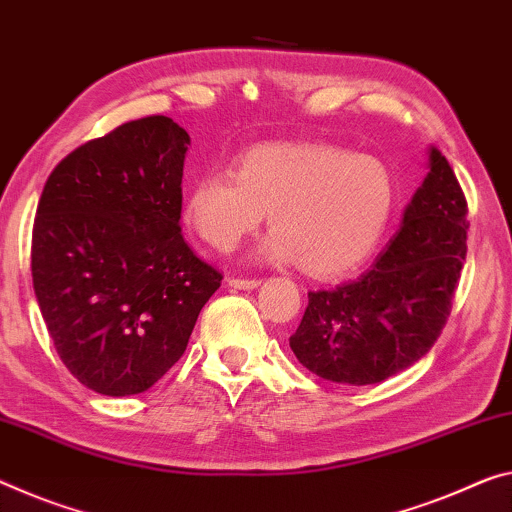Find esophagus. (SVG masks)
Here are the masks:
<instances>
[{"label":"esophagus","mask_w":512,"mask_h":512,"mask_svg":"<svg viewBox=\"0 0 512 512\" xmlns=\"http://www.w3.org/2000/svg\"><path fill=\"white\" fill-rule=\"evenodd\" d=\"M229 286L238 288V290H251L256 286H261V279H249V277H229Z\"/></svg>","instance_id":"obj_1"}]
</instances>
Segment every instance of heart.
<instances>
[{"instance_id":"heart-1","label":"heart","mask_w":512,"mask_h":512,"mask_svg":"<svg viewBox=\"0 0 512 512\" xmlns=\"http://www.w3.org/2000/svg\"><path fill=\"white\" fill-rule=\"evenodd\" d=\"M396 187L384 162L329 144H261L235 162L192 180L183 215L219 251H231L263 224L265 256L302 261L334 277L371 256L387 231Z\"/></svg>"}]
</instances>
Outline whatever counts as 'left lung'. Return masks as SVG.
<instances>
[{
  "label": "left lung",
  "instance_id": "1",
  "mask_svg": "<svg viewBox=\"0 0 512 512\" xmlns=\"http://www.w3.org/2000/svg\"><path fill=\"white\" fill-rule=\"evenodd\" d=\"M467 231L465 192L446 157L430 148V174L371 270L309 293L290 336L297 361L343 384H375L410 368L451 316Z\"/></svg>",
  "mask_w": 512,
  "mask_h": 512
}]
</instances>
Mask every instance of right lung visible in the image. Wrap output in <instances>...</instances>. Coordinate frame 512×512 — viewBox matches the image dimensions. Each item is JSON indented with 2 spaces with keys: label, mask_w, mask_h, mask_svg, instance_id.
<instances>
[{
  "label": "right lung",
  "mask_w": 512,
  "mask_h": 512,
  "mask_svg": "<svg viewBox=\"0 0 512 512\" xmlns=\"http://www.w3.org/2000/svg\"><path fill=\"white\" fill-rule=\"evenodd\" d=\"M187 144L169 116L128 121L68 153L38 201L36 300L59 359L102 396L151 389L224 279L180 235Z\"/></svg>",
  "instance_id": "obj_1"
}]
</instances>
